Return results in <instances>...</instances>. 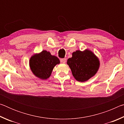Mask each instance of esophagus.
<instances>
[{"label": "esophagus", "mask_w": 124, "mask_h": 124, "mask_svg": "<svg viewBox=\"0 0 124 124\" xmlns=\"http://www.w3.org/2000/svg\"><path fill=\"white\" fill-rule=\"evenodd\" d=\"M66 58H61V63H65L66 62Z\"/></svg>", "instance_id": "esophagus-1"}]
</instances>
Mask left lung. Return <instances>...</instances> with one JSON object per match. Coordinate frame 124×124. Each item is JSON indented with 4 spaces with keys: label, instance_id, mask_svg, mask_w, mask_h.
Segmentation results:
<instances>
[{
    "label": "left lung",
    "instance_id": "8db88e82",
    "mask_svg": "<svg viewBox=\"0 0 124 124\" xmlns=\"http://www.w3.org/2000/svg\"><path fill=\"white\" fill-rule=\"evenodd\" d=\"M72 71L73 76L77 81L84 82L93 77L99 69L98 58L91 50H77L67 62Z\"/></svg>",
    "mask_w": 124,
    "mask_h": 124
}]
</instances>
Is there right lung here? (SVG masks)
<instances>
[{"label":"right lung","mask_w":124,"mask_h":124,"mask_svg":"<svg viewBox=\"0 0 124 124\" xmlns=\"http://www.w3.org/2000/svg\"><path fill=\"white\" fill-rule=\"evenodd\" d=\"M60 63V60L52 56L49 51L43 50L32 56L29 60V67L33 74L41 80H46L51 75L56 65Z\"/></svg>","instance_id":"obj_1"}]
</instances>
